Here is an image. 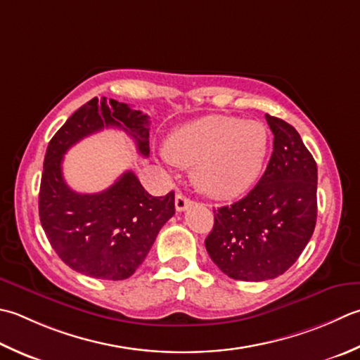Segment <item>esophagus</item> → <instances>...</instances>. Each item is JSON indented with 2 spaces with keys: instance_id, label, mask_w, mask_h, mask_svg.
I'll return each instance as SVG.
<instances>
[{
  "instance_id": "esophagus-1",
  "label": "esophagus",
  "mask_w": 360,
  "mask_h": 360,
  "mask_svg": "<svg viewBox=\"0 0 360 360\" xmlns=\"http://www.w3.org/2000/svg\"><path fill=\"white\" fill-rule=\"evenodd\" d=\"M192 200L187 198L186 195H182L181 192L176 193V198H174V207L178 212H182V210H186L188 206H192Z\"/></svg>"
}]
</instances>
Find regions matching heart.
I'll list each match as a JSON object with an SVG mask.
<instances>
[{
	"instance_id": "1",
	"label": "heart",
	"mask_w": 360,
	"mask_h": 360,
	"mask_svg": "<svg viewBox=\"0 0 360 360\" xmlns=\"http://www.w3.org/2000/svg\"><path fill=\"white\" fill-rule=\"evenodd\" d=\"M269 150V132L256 120L207 115L167 139L168 160L193 167V178L214 198H236L256 181Z\"/></svg>"
}]
</instances>
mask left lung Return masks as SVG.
I'll return each instance as SVG.
<instances>
[{
	"label": "left lung",
	"instance_id": "8db88e82",
	"mask_svg": "<svg viewBox=\"0 0 360 360\" xmlns=\"http://www.w3.org/2000/svg\"><path fill=\"white\" fill-rule=\"evenodd\" d=\"M273 153L251 192L214 210L206 250L224 274L266 281L285 273L311 240L316 223V164L292 124L266 114Z\"/></svg>",
	"mask_w": 360,
	"mask_h": 360
}]
</instances>
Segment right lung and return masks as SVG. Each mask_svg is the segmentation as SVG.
<instances>
[{
    "label": "right lung",
    "mask_w": 360,
    "mask_h": 360,
    "mask_svg": "<svg viewBox=\"0 0 360 360\" xmlns=\"http://www.w3.org/2000/svg\"><path fill=\"white\" fill-rule=\"evenodd\" d=\"M142 110L105 98L77 109L49 140L39 193V215L53 250L70 269L90 278L122 281L143 262L160 228L174 215V192L153 196L132 172L100 193H77L62 176L70 148L104 128H118L150 154V120Z\"/></svg>",
    "instance_id": "right-lung-1"
}]
</instances>
